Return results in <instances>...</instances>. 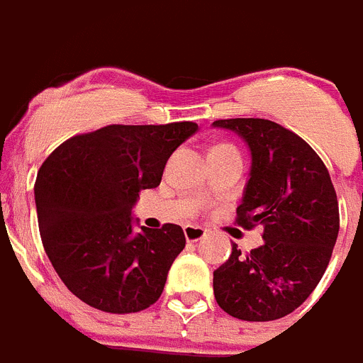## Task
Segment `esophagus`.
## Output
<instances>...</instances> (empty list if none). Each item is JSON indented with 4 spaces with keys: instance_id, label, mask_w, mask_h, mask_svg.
Returning a JSON list of instances; mask_svg holds the SVG:
<instances>
[{
    "instance_id": "1",
    "label": "esophagus",
    "mask_w": 363,
    "mask_h": 363,
    "mask_svg": "<svg viewBox=\"0 0 363 363\" xmlns=\"http://www.w3.org/2000/svg\"><path fill=\"white\" fill-rule=\"evenodd\" d=\"M184 233L187 242H198V240H201L207 234V230L200 225H185Z\"/></svg>"
}]
</instances>
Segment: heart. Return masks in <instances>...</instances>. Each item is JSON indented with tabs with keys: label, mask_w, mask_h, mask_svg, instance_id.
Wrapping results in <instances>:
<instances>
[{
	"label": "heart",
	"mask_w": 363,
	"mask_h": 363,
	"mask_svg": "<svg viewBox=\"0 0 363 363\" xmlns=\"http://www.w3.org/2000/svg\"><path fill=\"white\" fill-rule=\"evenodd\" d=\"M220 147H229V145H220Z\"/></svg>",
	"instance_id": "obj_1"
}]
</instances>
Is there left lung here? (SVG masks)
<instances>
[{"label": "left lung", "mask_w": 363, "mask_h": 363, "mask_svg": "<svg viewBox=\"0 0 363 363\" xmlns=\"http://www.w3.org/2000/svg\"><path fill=\"white\" fill-rule=\"evenodd\" d=\"M213 125L238 133L251 149V178L236 223L264 229L258 249L242 255L233 245L214 271V298L234 318H284L316 289L331 259L340 229L331 176L306 140L274 121L233 118Z\"/></svg>", "instance_id": "1"}]
</instances>
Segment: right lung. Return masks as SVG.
<instances>
[{
    "label": "right lung",
    "instance_id": "add662e5",
    "mask_svg": "<svg viewBox=\"0 0 363 363\" xmlns=\"http://www.w3.org/2000/svg\"><path fill=\"white\" fill-rule=\"evenodd\" d=\"M198 130L194 121L107 125L76 134L41 163L34 184L38 225L67 289L105 313H138L158 300L184 251V229L134 233L130 209L158 187L167 160Z\"/></svg>",
    "mask_w": 363,
    "mask_h": 363
}]
</instances>
